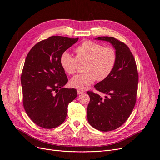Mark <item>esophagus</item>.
Returning a JSON list of instances; mask_svg holds the SVG:
<instances>
[{"instance_id": "esophagus-1", "label": "esophagus", "mask_w": 160, "mask_h": 160, "mask_svg": "<svg viewBox=\"0 0 160 160\" xmlns=\"http://www.w3.org/2000/svg\"><path fill=\"white\" fill-rule=\"evenodd\" d=\"M77 92H78V94H81V93H84V90H77Z\"/></svg>"}]
</instances>
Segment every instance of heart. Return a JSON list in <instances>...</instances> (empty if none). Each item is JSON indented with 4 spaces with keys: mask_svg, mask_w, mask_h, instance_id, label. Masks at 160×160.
Instances as JSON below:
<instances>
[{
    "mask_svg": "<svg viewBox=\"0 0 160 160\" xmlns=\"http://www.w3.org/2000/svg\"><path fill=\"white\" fill-rule=\"evenodd\" d=\"M76 58L68 52L60 56V64L62 69L69 75L76 72L78 62H86L84 71L85 73L77 75L70 81L72 87L84 90L96 79H106L113 71L117 62V52L112 46H104L102 44L87 40L75 48Z\"/></svg>",
    "mask_w": 160,
    "mask_h": 160,
    "instance_id": "b5f03b06",
    "label": "heart"
}]
</instances>
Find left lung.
Listing matches in <instances>:
<instances>
[{
	"label": "left lung",
	"instance_id": "8db88e82",
	"mask_svg": "<svg viewBox=\"0 0 160 160\" xmlns=\"http://www.w3.org/2000/svg\"><path fill=\"white\" fill-rule=\"evenodd\" d=\"M96 39L108 41L117 52V62L110 76L94 86L107 96L102 98L88 91L90 102L87 108L89 124L103 132L115 130L123 125L134 108L138 92V72L134 56L123 42L112 37Z\"/></svg>",
	"mask_w": 160,
	"mask_h": 160
}]
</instances>
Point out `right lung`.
<instances>
[{"label":"right lung","instance_id":"obj_1","mask_svg":"<svg viewBox=\"0 0 160 160\" xmlns=\"http://www.w3.org/2000/svg\"><path fill=\"white\" fill-rule=\"evenodd\" d=\"M78 39L52 36L37 43L26 56L21 78L23 106L32 121L42 128L61 125L68 104L77 97L76 89L62 88L68 78L59 59Z\"/></svg>","mask_w":160,"mask_h":160}]
</instances>
